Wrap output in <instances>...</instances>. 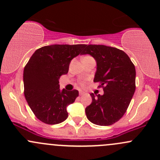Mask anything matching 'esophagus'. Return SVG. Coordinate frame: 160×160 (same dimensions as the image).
<instances>
[{"label":"esophagus","instance_id":"esophagus-1","mask_svg":"<svg viewBox=\"0 0 160 160\" xmlns=\"http://www.w3.org/2000/svg\"><path fill=\"white\" fill-rule=\"evenodd\" d=\"M84 94V92L83 91H80V96H82V95Z\"/></svg>","mask_w":160,"mask_h":160}]
</instances>
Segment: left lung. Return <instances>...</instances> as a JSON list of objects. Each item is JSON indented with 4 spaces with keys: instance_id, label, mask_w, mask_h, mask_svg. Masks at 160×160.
<instances>
[{
    "instance_id": "1",
    "label": "left lung",
    "mask_w": 160,
    "mask_h": 160,
    "mask_svg": "<svg viewBox=\"0 0 160 160\" xmlns=\"http://www.w3.org/2000/svg\"><path fill=\"white\" fill-rule=\"evenodd\" d=\"M82 54L97 62L93 82L101 83L104 94L90 93L92 103L86 108L88 120L101 126L113 125L126 112L135 90V68L122 50L104 45H88Z\"/></svg>"
}]
</instances>
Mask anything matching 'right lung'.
Masks as SVG:
<instances>
[{
	"label": "right lung",
	"mask_w": 160,
	"mask_h": 160,
	"mask_svg": "<svg viewBox=\"0 0 160 160\" xmlns=\"http://www.w3.org/2000/svg\"><path fill=\"white\" fill-rule=\"evenodd\" d=\"M86 45H51L37 49L24 68L25 99L35 117L56 125L68 117L67 107L79 96L78 90L59 89V79L69 70L70 61Z\"/></svg>",
	"instance_id": "right-lung-1"
}]
</instances>
